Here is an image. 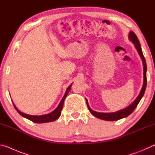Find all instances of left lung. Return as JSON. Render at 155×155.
Instances as JSON below:
<instances>
[{"mask_svg": "<svg viewBox=\"0 0 155 155\" xmlns=\"http://www.w3.org/2000/svg\"><path fill=\"white\" fill-rule=\"evenodd\" d=\"M129 39L130 40H131V41L135 44V48L137 50L139 54H140L141 58L143 61L144 79H143V85L142 89H141V90L140 91V94H139V96H137V98H136L135 101L133 102L130 106H128V107H127V108H125L124 109L120 110V111L117 112H114V113H99V112H96L95 111H94V110L91 109L90 107V106H89L87 101L86 100V103H87V105L89 111H90L91 114L93 115H94V116L96 117H98L99 119L107 120V121H115V120H118L120 119H122V118H124V117H127L128 115H129L131 113L134 111L136 107H137L138 103H140L141 98H142V96L144 94V92H145L146 85H147V79H146L147 67H146L145 57H144L142 51H141L140 41H139L137 35H135V33L134 32H133V31H130L129 33Z\"/></svg>", "mask_w": 155, "mask_h": 155, "instance_id": "left-lung-1", "label": "left lung"}]
</instances>
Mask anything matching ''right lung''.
<instances>
[{
    "instance_id": "right-lung-1",
    "label": "right lung",
    "mask_w": 155,
    "mask_h": 155,
    "mask_svg": "<svg viewBox=\"0 0 155 155\" xmlns=\"http://www.w3.org/2000/svg\"><path fill=\"white\" fill-rule=\"evenodd\" d=\"M72 84L70 85L69 87H68L66 91H65V94L64 96L63 97L62 100L60 102L59 104L58 107H57L55 110H54L53 111L50 113L48 114H46V115H28V114H25L24 113L20 111L14 105L15 109L16 111L18 112V114L20 115H22V116L26 117V118L31 120L33 122H36V123H46V122H53L54 120H56L57 119H58L60 115H61V110L63 109V107H64V100L65 98V97L67 96V95L69 93V91L70 90V88H71Z\"/></svg>"
}]
</instances>
